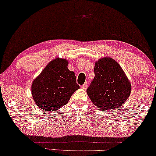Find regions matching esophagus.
I'll return each instance as SVG.
<instances>
[{
    "instance_id": "esophagus-1",
    "label": "esophagus",
    "mask_w": 156,
    "mask_h": 156,
    "mask_svg": "<svg viewBox=\"0 0 156 156\" xmlns=\"http://www.w3.org/2000/svg\"><path fill=\"white\" fill-rule=\"evenodd\" d=\"M87 86H88V83L86 82L85 83L83 84V85H81V88H83V89H86V88H87Z\"/></svg>"
}]
</instances>
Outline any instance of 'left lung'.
I'll return each mask as SVG.
<instances>
[{"label": "left lung", "instance_id": "8db88e82", "mask_svg": "<svg viewBox=\"0 0 156 156\" xmlns=\"http://www.w3.org/2000/svg\"><path fill=\"white\" fill-rule=\"evenodd\" d=\"M95 78L87 88L91 101L98 108L115 109L123 104L131 94L128 78L113 58H103L95 63Z\"/></svg>", "mask_w": 156, "mask_h": 156}]
</instances>
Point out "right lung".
<instances>
[{
  "instance_id": "right-lung-1",
  "label": "right lung",
  "mask_w": 156,
  "mask_h": 156,
  "mask_svg": "<svg viewBox=\"0 0 156 156\" xmlns=\"http://www.w3.org/2000/svg\"><path fill=\"white\" fill-rule=\"evenodd\" d=\"M68 64L64 58L53 60L33 81L32 98L39 108L48 112L57 111L80 88L75 73L68 70Z\"/></svg>"
}]
</instances>
